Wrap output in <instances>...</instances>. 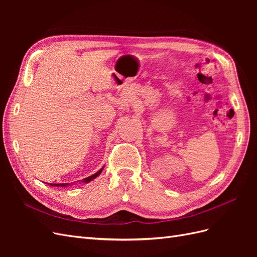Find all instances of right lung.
Segmentation results:
<instances>
[{"label":"right lung","mask_w":257,"mask_h":257,"mask_svg":"<svg viewBox=\"0 0 257 257\" xmlns=\"http://www.w3.org/2000/svg\"><path fill=\"white\" fill-rule=\"evenodd\" d=\"M103 172V168L102 169H99L97 173H95L94 175H92V176H90V177H88V178H85V179H83V182H85V183H88V182H90L91 180H93V179L94 178H96L100 173ZM49 184V183H48ZM50 185L51 186H67V185H69V183H61V184H52V183H50Z\"/></svg>","instance_id":"add662e5"}]
</instances>
